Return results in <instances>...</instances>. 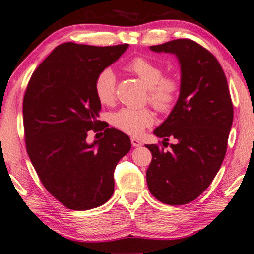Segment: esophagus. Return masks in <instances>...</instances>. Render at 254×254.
I'll return each mask as SVG.
<instances>
[{
    "label": "esophagus",
    "instance_id": "1",
    "mask_svg": "<svg viewBox=\"0 0 254 254\" xmlns=\"http://www.w3.org/2000/svg\"><path fill=\"white\" fill-rule=\"evenodd\" d=\"M130 142H131V145H133V146H141V145H142V143L139 142L137 138L131 137V138H130Z\"/></svg>",
    "mask_w": 254,
    "mask_h": 254
}]
</instances>
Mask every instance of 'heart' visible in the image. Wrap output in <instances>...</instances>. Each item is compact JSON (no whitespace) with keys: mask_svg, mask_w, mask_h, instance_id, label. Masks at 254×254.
<instances>
[{"mask_svg":"<svg viewBox=\"0 0 254 254\" xmlns=\"http://www.w3.org/2000/svg\"><path fill=\"white\" fill-rule=\"evenodd\" d=\"M128 69L141 79L148 88V101L160 112H168L179 97L180 83L175 78L164 76V69L153 62L136 57L128 64ZM95 94L104 105L112 104L116 98V74L111 68H104L95 80ZM111 124L130 135H138L153 124L154 118L149 109L134 110L123 108L110 116Z\"/></svg>","mask_w":254,"mask_h":254,"instance_id":"b5f03b06","label":"heart"}]
</instances>
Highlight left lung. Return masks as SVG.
Here are the masks:
<instances>
[{"instance_id": "obj_1", "label": "left lung", "mask_w": 254, "mask_h": 254, "mask_svg": "<svg viewBox=\"0 0 254 254\" xmlns=\"http://www.w3.org/2000/svg\"><path fill=\"white\" fill-rule=\"evenodd\" d=\"M170 53L181 66L178 102L153 134L163 146L146 144L152 160L146 182L152 196L168 205H185L200 196L219 172L227 151L234 108L225 72L204 47L189 39L151 46ZM175 138L168 152L167 141Z\"/></svg>"}]
</instances>
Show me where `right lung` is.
I'll return each instance as SVG.
<instances>
[{"label": "right lung", "instance_id": "add662e5", "mask_svg": "<svg viewBox=\"0 0 254 254\" xmlns=\"http://www.w3.org/2000/svg\"><path fill=\"white\" fill-rule=\"evenodd\" d=\"M129 45L94 47L66 42L38 66L23 101L26 150L45 188L69 209L98 207L115 191L113 173L131 148L129 137L106 128L89 145L86 133L98 131L101 103L95 80Z\"/></svg>", "mask_w": 254, "mask_h": 254}]
</instances>
